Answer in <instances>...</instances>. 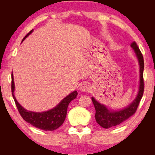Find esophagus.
Listing matches in <instances>:
<instances>
[{"mask_svg":"<svg viewBox=\"0 0 155 155\" xmlns=\"http://www.w3.org/2000/svg\"><path fill=\"white\" fill-rule=\"evenodd\" d=\"M89 90H90V87H89V85H87V83H83L81 84L80 85V90L82 91H87Z\"/></svg>","mask_w":155,"mask_h":155,"instance_id":"34e87169","label":"esophagus"}]
</instances>
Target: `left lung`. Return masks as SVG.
Masks as SVG:
<instances>
[{"label":"left lung","mask_w":155,"mask_h":155,"mask_svg":"<svg viewBox=\"0 0 155 155\" xmlns=\"http://www.w3.org/2000/svg\"><path fill=\"white\" fill-rule=\"evenodd\" d=\"M137 55L139 63H140V84L139 92L135 101L129 106L120 111H109L107 107L97 102L93 97L91 98L94 106L96 109L95 118L98 124L102 127L108 128L115 126L119 125L125 120H128L130 117L135 114L140 104V102L143 96L144 91V82H143V68L144 62L142 54L139 48L135 41H133L130 44Z\"/></svg>","instance_id":"1"}]
</instances>
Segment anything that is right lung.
Listing matches in <instances>:
<instances>
[{"instance_id":"add662e5","label":"right lung","mask_w":155,"mask_h":155,"mask_svg":"<svg viewBox=\"0 0 155 155\" xmlns=\"http://www.w3.org/2000/svg\"><path fill=\"white\" fill-rule=\"evenodd\" d=\"M32 31H31L23 38L22 41L30 33H31ZM14 77H13V74L12 73V94L15 101V105L17 107L20 115L26 122L33 125V127L44 130H54L59 127H61L64 122L65 117H66L68 104L72 100L77 98L78 95L77 91H74L72 93L63 99L58 105H57L54 108L47 111L37 113L27 111L18 103L14 95Z\"/></svg>"}]
</instances>
